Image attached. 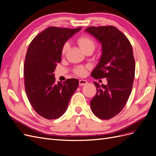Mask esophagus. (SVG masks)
<instances>
[{
  "mask_svg": "<svg viewBox=\"0 0 156 156\" xmlns=\"http://www.w3.org/2000/svg\"><path fill=\"white\" fill-rule=\"evenodd\" d=\"M87 83H88V82L86 81V80H84V79L79 80V86L86 85Z\"/></svg>",
  "mask_w": 156,
  "mask_h": 156,
  "instance_id": "esophagus-1",
  "label": "esophagus"
}]
</instances>
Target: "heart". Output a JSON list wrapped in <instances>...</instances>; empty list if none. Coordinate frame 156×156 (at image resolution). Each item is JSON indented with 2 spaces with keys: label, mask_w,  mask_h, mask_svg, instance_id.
I'll return each instance as SVG.
<instances>
[{
  "label": "heart",
  "mask_w": 156,
  "mask_h": 156,
  "mask_svg": "<svg viewBox=\"0 0 156 156\" xmlns=\"http://www.w3.org/2000/svg\"><path fill=\"white\" fill-rule=\"evenodd\" d=\"M77 43L79 45L81 49L84 51L87 50V49L90 48H95V42L94 41L88 36H81L77 39ZM69 46V43L68 42H66L63 45L62 48V55H64L66 53V51L68 50ZM88 68V66H79L75 67L73 72V73L78 75V76H84V75L87 73V70Z\"/></svg>",
  "instance_id": "1"
}]
</instances>
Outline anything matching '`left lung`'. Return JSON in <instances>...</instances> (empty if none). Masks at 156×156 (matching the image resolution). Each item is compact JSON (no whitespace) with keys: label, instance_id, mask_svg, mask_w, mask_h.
I'll list each match as a JSON object with an SVG mask.
<instances>
[{"label":"left lung","instance_id":"8db88e82","mask_svg":"<svg viewBox=\"0 0 156 156\" xmlns=\"http://www.w3.org/2000/svg\"><path fill=\"white\" fill-rule=\"evenodd\" d=\"M100 41L102 55L91 76L106 78L107 85L96 82V94L90 101L92 112L99 119L108 120L123 109L131 92L135 62L127 37L114 26L89 27L85 30Z\"/></svg>","mask_w":156,"mask_h":156}]
</instances>
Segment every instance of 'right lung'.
Returning a JSON list of instances; mask_svg holds the SVG:
<instances>
[{
    "label": "right lung",
    "instance_id": "1",
    "mask_svg": "<svg viewBox=\"0 0 156 156\" xmlns=\"http://www.w3.org/2000/svg\"><path fill=\"white\" fill-rule=\"evenodd\" d=\"M81 28L49 27L28 48L23 71L25 92L32 108L44 119H56L64 115L79 86L78 79L74 78L57 83L53 72L61 62L63 45Z\"/></svg>",
    "mask_w": 156,
    "mask_h": 156
}]
</instances>
